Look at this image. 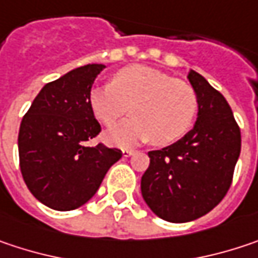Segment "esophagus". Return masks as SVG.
Returning <instances> with one entry per match:
<instances>
[{"label": "esophagus", "mask_w": 258, "mask_h": 258, "mask_svg": "<svg viewBox=\"0 0 258 258\" xmlns=\"http://www.w3.org/2000/svg\"><path fill=\"white\" fill-rule=\"evenodd\" d=\"M134 152H136V151H133V149H122V155H124V156H131Z\"/></svg>", "instance_id": "obj_1"}]
</instances>
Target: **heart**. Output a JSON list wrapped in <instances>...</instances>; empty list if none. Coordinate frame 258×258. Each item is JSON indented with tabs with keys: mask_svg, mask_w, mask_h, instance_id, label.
Listing matches in <instances>:
<instances>
[{
	"mask_svg": "<svg viewBox=\"0 0 258 258\" xmlns=\"http://www.w3.org/2000/svg\"><path fill=\"white\" fill-rule=\"evenodd\" d=\"M88 102L96 118L107 127L116 124L133 106L134 118L106 134L107 142L118 146L137 140H151L158 146L174 143L190 128L198 109L197 93L187 82L143 64L118 71L112 84L90 91Z\"/></svg>",
	"mask_w": 258,
	"mask_h": 258,
	"instance_id": "obj_1",
	"label": "heart"
}]
</instances>
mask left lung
Returning a JSON list of instances; mask_svg holds the SVG:
<instances>
[{
	"label": "left lung",
	"instance_id": "1",
	"mask_svg": "<svg viewBox=\"0 0 258 258\" xmlns=\"http://www.w3.org/2000/svg\"><path fill=\"white\" fill-rule=\"evenodd\" d=\"M198 99L195 127L178 142L151 151L142 195L167 222L186 223L210 213L227 194L241 153V130L220 91L198 72L187 75Z\"/></svg>",
	"mask_w": 258,
	"mask_h": 258
}]
</instances>
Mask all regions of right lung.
<instances>
[{
  "mask_svg": "<svg viewBox=\"0 0 258 258\" xmlns=\"http://www.w3.org/2000/svg\"><path fill=\"white\" fill-rule=\"evenodd\" d=\"M103 68L85 64L45 84L22 119L17 140L22 176L31 194L53 210L84 205L122 156L116 148L87 143L102 130L88 96Z\"/></svg>",
  "mask_w": 258,
  "mask_h": 258,
  "instance_id": "right-lung-1",
  "label": "right lung"
}]
</instances>
